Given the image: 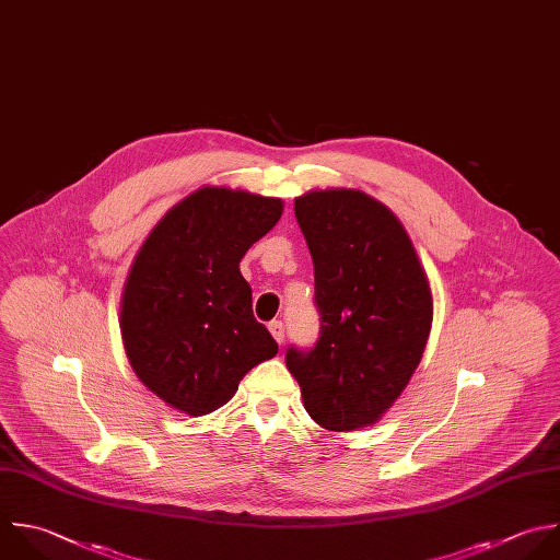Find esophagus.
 Here are the masks:
<instances>
[{
  "mask_svg": "<svg viewBox=\"0 0 560 560\" xmlns=\"http://www.w3.org/2000/svg\"><path fill=\"white\" fill-rule=\"evenodd\" d=\"M269 332L273 335V339H276L278 343H282V341H284V324H282L280 319L269 322Z\"/></svg>",
  "mask_w": 560,
  "mask_h": 560,
  "instance_id": "34e87169",
  "label": "esophagus"
}]
</instances>
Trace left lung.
Listing matches in <instances>:
<instances>
[{
	"label": "left lung",
	"mask_w": 560,
	"mask_h": 560,
	"mask_svg": "<svg viewBox=\"0 0 560 560\" xmlns=\"http://www.w3.org/2000/svg\"><path fill=\"white\" fill-rule=\"evenodd\" d=\"M315 269L319 337L287 348V368L308 416L330 431L372 424L420 363L431 291L400 221L361 190H315L295 199Z\"/></svg>",
	"instance_id": "left-lung-1"
}]
</instances>
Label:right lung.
I'll return each mask as SVG.
<instances>
[{
    "label": "right lung",
    "mask_w": 560,
    "mask_h": 560,
    "mask_svg": "<svg viewBox=\"0 0 560 560\" xmlns=\"http://www.w3.org/2000/svg\"><path fill=\"white\" fill-rule=\"evenodd\" d=\"M280 214V199L208 186L142 245L122 295V339L138 378L171 407L210 413L254 365L276 357L238 262Z\"/></svg>",
    "instance_id": "1"
}]
</instances>
